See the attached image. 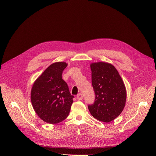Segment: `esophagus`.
<instances>
[{
    "label": "esophagus",
    "mask_w": 156,
    "mask_h": 156,
    "mask_svg": "<svg viewBox=\"0 0 156 156\" xmlns=\"http://www.w3.org/2000/svg\"><path fill=\"white\" fill-rule=\"evenodd\" d=\"M76 98L78 100H81L83 99V94H81V93H79L77 96H76Z\"/></svg>",
    "instance_id": "obj_1"
}]
</instances>
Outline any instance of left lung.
Segmentation results:
<instances>
[{
	"instance_id": "obj_1",
	"label": "left lung",
	"mask_w": 156,
	"mask_h": 156,
	"mask_svg": "<svg viewBox=\"0 0 156 156\" xmlns=\"http://www.w3.org/2000/svg\"><path fill=\"white\" fill-rule=\"evenodd\" d=\"M91 81L95 101L88 105L91 114L97 120L108 123L116 119L125 105L126 91L118 71L112 64H91Z\"/></svg>"
}]
</instances>
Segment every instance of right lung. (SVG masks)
<instances>
[{"label": "right lung", "instance_id": "right-lung-1", "mask_svg": "<svg viewBox=\"0 0 156 156\" xmlns=\"http://www.w3.org/2000/svg\"><path fill=\"white\" fill-rule=\"evenodd\" d=\"M67 64L60 62L51 64L33 84L31 101L36 113L44 122L56 124L68 117L73 102L72 96L62 75Z\"/></svg>", "mask_w": 156, "mask_h": 156}]
</instances>
